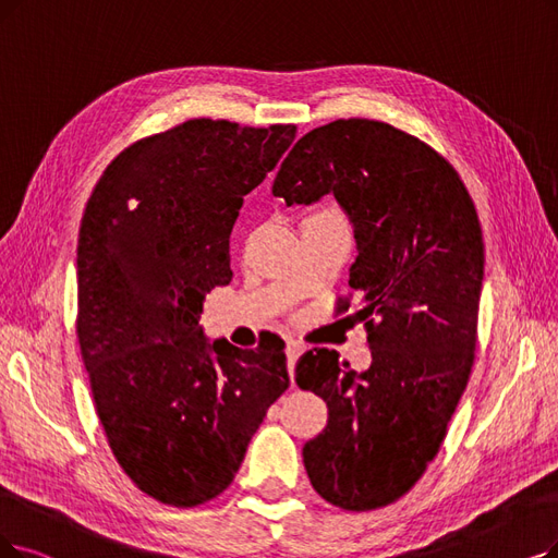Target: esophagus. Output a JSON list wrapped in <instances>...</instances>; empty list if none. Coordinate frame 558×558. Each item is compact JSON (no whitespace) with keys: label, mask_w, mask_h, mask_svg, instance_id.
<instances>
[{"label":"esophagus","mask_w":558,"mask_h":558,"mask_svg":"<svg viewBox=\"0 0 558 558\" xmlns=\"http://www.w3.org/2000/svg\"><path fill=\"white\" fill-rule=\"evenodd\" d=\"M302 352V345L295 341H288L286 345V364H288V373H291V380H293V371H295V362Z\"/></svg>","instance_id":"esophagus-1"}]
</instances>
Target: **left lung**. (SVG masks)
<instances>
[{"mask_svg": "<svg viewBox=\"0 0 558 558\" xmlns=\"http://www.w3.org/2000/svg\"><path fill=\"white\" fill-rule=\"evenodd\" d=\"M272 192L286 206L333 194L360 250L350 286L362 298L371 366L354 373L327 348L295 366L298 387L329 410L302 449L308 481L343 510L389 506L439 453L470 383L485 263L476 206L441 153L373 119L306 132Z\"/></svg>", "mask_w": 558, "mask_h": 558, "instance_id": "obj_1", "label": "left lung"}]
</instances>
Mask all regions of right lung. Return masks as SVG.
<instances>
[{"instance_id": "obj_1", "label": "right lung", "mask_w": 558, "mask_h": 558, "mask_svg": "<svg viewBox=\"0 0 558 558\" xmlns=\"http://www.w3.org/2000/svg\"><path fill=\"white\" fill-rule=\"evenodd\" d=\"M298 125L190 119L121 150L102 171L77 240V343L96 414L125 476L192 508L225 493L288 389L283 341L206 343L198 314L233 277L240 208Z\"/></svg>"}]
</instances>
